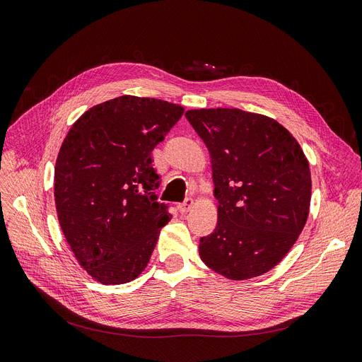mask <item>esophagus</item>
<instances>
[{
	"mask_svg": "<svg viewBox=\"0 0 362 362\" xmlns=\"http://www.w3.org/2000/svg\"><path fill=\"white\" fill-rule=\"evenodd\" d=\"M192 206H194V199L187 197V198H185L183 202L179 204L177 209H179V211H180L182 214H185V213H187V211H189V210L192 209Z\"/></svg>",
	"mask_w": 362,
	"mask_h": 362,
	"instance_id": "obj_1",
	"label": "esophagus"
}]
</instances>
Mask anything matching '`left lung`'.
Listing matches in <instances>:
<instances>
[{"label": "left lung", "instance_id": "1", "mask_svg": "<svg viewBox=\"0 0 362 362\" xmlns=\"http://www.w3.org/2000/svg\"><path fill=\"white\" fill-rule=\"evenodd\" d=\"M211 158L216 229L199 238L214 272L248 279L276 266L297 241L310 204V171L297 140L279 122L241 109L185 114Z\"/></svg>", "mask_w": 362, "mask_h": 362}]
</instances>
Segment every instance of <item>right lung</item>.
<instances>
[{"mask_svg":"<svg viewBox=\"0 0 362 362\" xmlns=\"http://www.w3.org/2000/svg\"><path fill=\"white\" fill-rule=\"evenodd\" d=\"M185 109L160 99L119 96L76 119L57 155V217L83 268L102 284L142 274L171 214L155 189L152 151Z\"/></svg>","mask_w":362,"mask_h":362,"instance_id":"obj_1","label":"right lung"}]
</instances>
